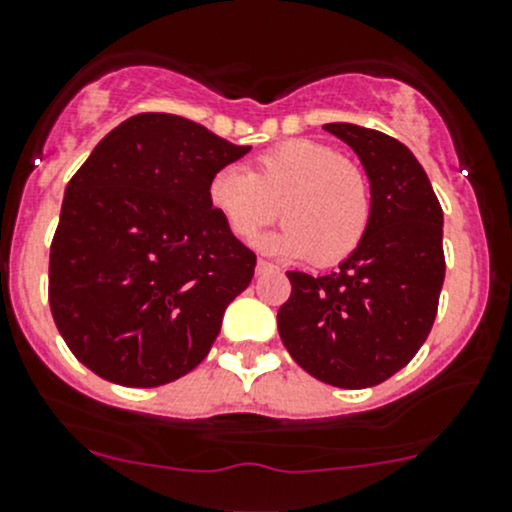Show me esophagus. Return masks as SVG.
Wrapping results in <instances>:
<instances>
[{"label":"esophagus","instance_id":"esophagus-1","mask_svg":"<svg viewBox=\"0 0 512 512\" xmlns=\"http://www.w3.org/2000/svg\"><path fill=\"white\" fill-rule=\"evenodd\" d=\"M270 270H277V265H272V262L267 260H257V272H270Z\"/></svg>","mask_w":512,"mask_h":512}]
</instances>
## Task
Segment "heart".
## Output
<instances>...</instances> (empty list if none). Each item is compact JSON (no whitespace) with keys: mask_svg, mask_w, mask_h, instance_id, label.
I'll return each mask as SVG.
<instances>
[{"mask_svg":"<svg viewBox=\"0 0 512 512\" xmlns=\"http://www.w3.org/2000/svg\"><path fill=\"white\" fill-rule=\"evenodd\" d=\"M207 202L242 242L255 240L280 215L285 227L267 247L282 255H307L315 265L347 260L362 245L372 220L365 172L315 140L270 147L252 172L220 167L207 185Z\"/></svg>","mask_w":512,"mask_h":512,"instance_id":"heart-1","label":"heart"}]
</instances>
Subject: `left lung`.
<instances>
[{"mask_svg": "<svg viewBox=\"0 0 512 512\" xmlns=\"http://www.w3.org/2000/svg\"><path fill=\"white\" fill-rule=\"evenodd\" d=\"M355 150L372 192L362 245L335 272H287L277 330L292 360L345 390L380 385L430 335L445 280L443 207L403 142L347 122L325 124Z\"/></svg>", "mask_w": 512, "mask_h": 512, "instance_id": "1", "label": "left lung"}]
</instances>
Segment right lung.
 I'll use <instances>...</instances> for the list:
<instances>
[{"label":"right lung","instance_id":"obj_1","mask_svg":"<svg viewBox=\"0 0 512 512\" xmlns=\"http://www.w3.org/2000/svg\"><path fill=\"white\" fill-rule=\"evenodd\" d=\"M250 147L177 114L124 119L64 190L49 247V307L94 375L157 388L195 370L255 252L212 212L207 185Z\"/></svg>","mask_w":512,"mask_h":512}]
</instances>
